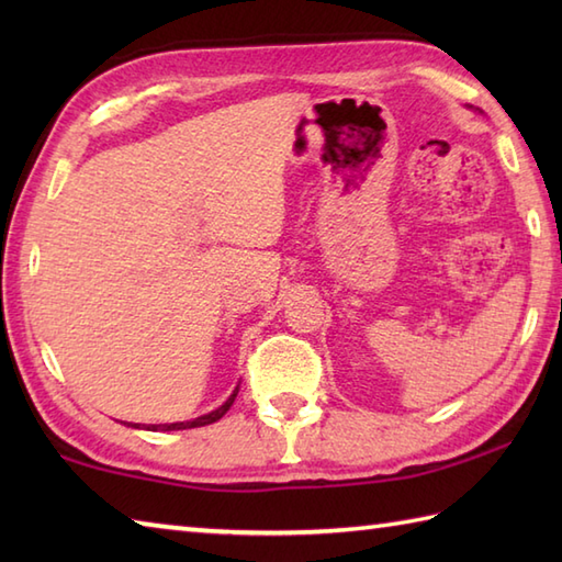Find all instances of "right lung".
Listing matches in <instances>:
<instances>
[{
  "label": "right lung",
  "instance_id": "obj_1",
  "mask_svg": "<svg viewBox=\"0 0 562 562\" xmlns=\"http://www.w3.org/2000/svg\"><path fill=\"white\" fill-rule=\"evenodd\" d=\"M236 393H238V386L234 389V393L229 398H226L217 411H212V413H207V415H200V417H195V420H186V423H169V425H147V429H151V432H171V429H190V427H202V425H212V423H217L220 417L232 408V403H234V398H236ZM127 427H137L139 429V425L137 423H127Z\"/></svg>",
  "mask_w": 562,
  "mask_h": 562
}]
</instances>
